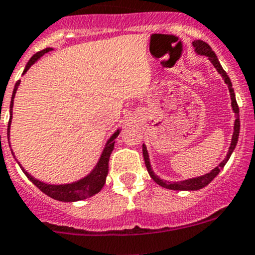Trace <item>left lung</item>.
<instances>
[{
	"label": "left lung",
	"instance_id": "obj_1",
	"mask_svg": "<svg viewBox=\"0 0 255 255\" xmlns=\"http://www.w3.org/2000/svg\"><path fill=\"white\" fill-rule=\"evenodd\" d=\"M194 47V51L197 52V54H201V56H206L208 57L209 61L212 62V65L216 67V70L218 71L219 75L223 77L224 82L227 83L228 86L229 93H231V100H232V108H233V112L236 113V121H234V130H233V135H232V142H231V147H229L228 153H227L226 158L223 159V162L219 163V165H217L214 169H212L211 172L207 173V174L201 175V177H196V178H189V179L185 180H180V182H168V180L162 179V178L158 177L152 169V165H150V160H149V155H148V150L145 144H143V157H144V162H145V167H147L148 173H149L150 178L154 180L157 184H159L160 187L167 188V189H172V190H198L204 188L206 185H208L217 175L219 174L223 167L226 165V163L228 162V159L231 158L232 153H233L234 148H236L237 143H238V137H239V129H241V121H239V107L237 105L236 101V95H234V90L232 87V82L229 80L228 75H227L226 71L223 70V67L219 63L218 58H217V54L214 53L213 49L211 48L207 42L201 41V39H197V41L192 42Z\"/></svg>",
	"mask_w": 255,
	"mask_h": 255
}]
</instances>
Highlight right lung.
Returning a JSON list of instances; mask_svg holds the SVG:
<instances>
[{
  "instance_id": "obj_1",
  "label": "right lung",
  "mask_w": 255,
  "mask_h": 255,
  "mask_svg": "<svg viewBox=\"0 0 255 255\" xmlns=\"http://www.w3.org/2000/svg\"><path fill=\"white\" fill-rule=\"evenodd\" d=\"M53 48L48 47L46 49H42V51L37 52L36 54L31 57L28 62H27L26 68L23 70V73L27 72L29 70L32 65H34L44 53H48L49 51H52ZM19 82L21 81H17L16 85H14L13 88V93H12V98H11V105H9V121H8V128H7V138L9 139V128H11V121H12V108H13V100L14 96H16V91L18 88ZM120 134V129L116 130L112 135L110 137V139L107 140L106 143L105 148L102 150V154H101L100 159H98L97 164L96 167L93 168L92 170L90 172V174H87L86 177H83L82 179L76 180V182L72 183H67V184H48V183L41 182L39 179H36L34 177H32L27 170H24V168L22 167L21 164L18 163V165L21 167V169L23 170L24 174L27 175L29 180L38 188L39 190H42L44 194H47L51 198L56 199V201L59 202H77V201H82V199L90 198V197L95 196L100 192L101 189L103 188L106 183V178H107L108 174V162H110V157L111 153H112L113 148H115V142L116 138L118 137ZM11 147V144H9ZM12 154L14 155V153L12 152Z\"/></svg>"
}]
</instances>
